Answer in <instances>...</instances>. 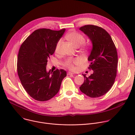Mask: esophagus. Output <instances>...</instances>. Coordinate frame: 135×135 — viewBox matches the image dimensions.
Instances as JSON below:
<instances>
[{
  "label": "esophagus",
  "instance_id": "esophagus-1",
  "mask_svg": "<svg viewBox=\"0 0 135 135\" xmlns=\"http://www.w3.org/2000/svg\"><path fill=\"white\" fill-rule=\"evenodd\" d=\"M67 74H68V75H74V73H71V72H68Z\"/></svg>",
  "mask_w": 135,
  "mask_h": 135
}]
</instances>
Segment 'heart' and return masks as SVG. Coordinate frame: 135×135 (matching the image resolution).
Wrapping results in <instances>:
<instances>
[{
    "label": "heart",
    "mask_w": 135,
    "mask_h": 135,
    "mask_svg": "<svg viewBox=\"0 0 135 135\" xmlns=\"http://www.w3.org/2000/svg\"><path fill=\"white\" fill-rule=\"evenodd\" d=\"M66 37L74 46L76 47H80L81 48V49L86 48V46L83 44L85 41V38L82 34L75 31H71L67 34ZM60 44L61 40L57 42L55 46V52L58 51ZM81 63V59L79 58V57H75V58H69L66 59L63 63V66L71 70H75L76 69L75 65H78Z\"/></svg>",
    "instance_id": "b5f03b06"
}]
</instances>
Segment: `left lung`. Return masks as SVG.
Returning a JSON list of instances; mask_svg holds the SVG:
<instances>
[{
	"label": "left lung",
	"mask_w": 135,
	"mask_h": 135,
	"mask_svg": "<svg viewBox=\"0 0 135 135\" xmlns=\"http://www.w3.org/2000/svg\"><path fill=\"white\" fill-rule=\"evenodd\" d=\"M92 43L88 57L89 69L93 73L80 87L82 92L91 98L99 97L112 87L117 73L118 57L116 47L109 34L103 28L94 25H85L80 28Z\"/></svg>",
	"instance_id": "1"
}]
</instances>
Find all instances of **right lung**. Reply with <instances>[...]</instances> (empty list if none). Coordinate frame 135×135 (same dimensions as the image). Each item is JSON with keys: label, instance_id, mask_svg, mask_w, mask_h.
<instances>
[{"label": "right lung", "instance_id": "add662e5", "mask_svg": "<svg viewBox=\"0 0 135 135\" xmlns=\"http://www.w3.org/2000/svg\"><path fill=\"white\" fill-rule=\"evenodd\" d=\"M65 31L42 28L34 31L19 49L17 70L21 84L28 94L36 100L47 101L58 92L67 76L64 69L46 71L50 55Z\"/></svg>", "mask_w": 135, "mask_h": 135}]
</instances>
